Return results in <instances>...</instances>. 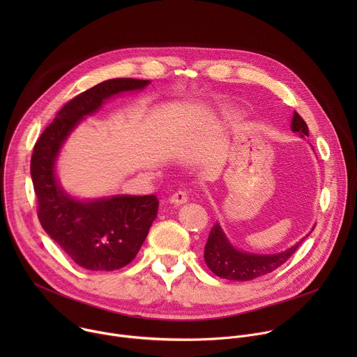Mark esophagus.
Segmentation results:
<instances>
[{
    "label": "esophagus",
    "mask_w": 357,
    "mask_h": 357,
    "mask_svg": "<svg viewBox=\"0 0 357 357\" xmlns=\"http://www.w3.org/2000/svg\"><path fill=\"white\" fill-rule=\"evenodd\" d=\"M171 203L174 205H182V203L188 202V192L186 190H176L172 196H171Z\"/></svg>",
    "instance_id": "1"
}]
</instances>
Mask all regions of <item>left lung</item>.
Segmentation results:
<instances>
[{
	"label": "left lung",
	"instance_id": "1",
	"mask_svg": "<svg viewBox=\"0 0 357 357\" xmlns=\"http://www.w3.org/2000/svg\"><path fill=\"white\" fill-rule=\"evenodd\" d=\"M291 128L292 131L299 132L301 137H308V126L296 112H294ZM310 234H307V237ZM303 238L287 251L273 254V256H260V254H250L236 250L227 241L219 223H215L205 245V261L209 270L220 278L233 281L254 280L281 267L298 250Z\"/></svg>",
	"mask_w": 357,
	"mask_h": 357
}]
</instances>
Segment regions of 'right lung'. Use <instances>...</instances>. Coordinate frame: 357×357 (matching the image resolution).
<instances>
[{"label": "right lung", "mask_w": 357, "mask_h": 357, "mask_svg": "<svg viewBox=\"0 0 357 357\" xmlns=\"http://www.w3.org/2000/svg\"><path fill=\"white\" fill-rule=\"evenodd\" d=\"M148 83L149 80L110 79L77 94L59 110L33 146L31 176L38 219L50 238L86 270L114 271L130 264L157 218L160 202L155 195L77 202L58 185L55 160L62 142L80 119L96 112L113 94L144 89Z\"/></svg>", "instance_id": "right-lung-1"}]
</instances>
